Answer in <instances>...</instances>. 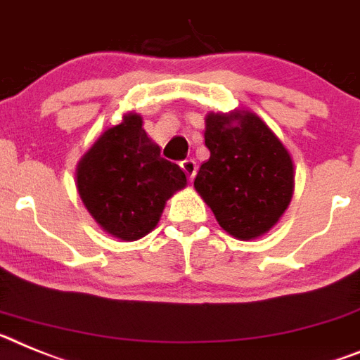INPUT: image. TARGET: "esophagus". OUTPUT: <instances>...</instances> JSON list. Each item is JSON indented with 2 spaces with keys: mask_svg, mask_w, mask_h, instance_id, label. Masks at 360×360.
Returning a JSON list of instances; mask_svg holds the SVG:
<instances>
[{
  "mask_svg": "<svg viewBox=\"0 0 360 360\" xmlns=\"http://www.w3.org/2000/svg\"><path fill=\"white\" fill-rule=\"evenodd\" d=\"M181 168H183L184 174L188 176L190 181L195 177V172H198V165H195V161H193V159H184V161L181 162Z\"/></svg>",
  "mask_w": 360,
  "mask_h": 360,
  "instance_id": "34e87169",
  "label": "esophagus"
}]
</instances>
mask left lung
<instances>
[{
    "instance_id": "8db88e82",
    "label": "left lung",
    "mask_w": 360,
    "mask_h": 360,
    "mask_svg": "<svg viewBox=\"0 0 360 360\" xmlns=\"http://www.w3.org/2000/svg\"><path fill=\"white\" fill-rule=\"evenodd\" d=\"M210 159L193 188L210 206L219 226L236 239L264 236L283 217L295 186L286 146L257 114L210 112L205 120Z\"/></svg>"
}]
</instances>
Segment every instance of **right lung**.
I'll return each instance as SVG.
<instances>
[{
    "label": "right lung",
    "instance_id": "1",
    "mask_svg": "<svg viewBox=\"0 0 360 360\" xmlns=\"http://www.w3.org/2000/svg\"><path fill=\"white\" fill-rule=\"evenodd\" d=\"M79 198L94 221L121 240H137L158 226L168 199L186 186L176 162L143 128L139 114L106 128L81 158L76 170Z\"/></svg>",
    "mask_w": 360,
    "mask_h": 360
}]
</instances>
